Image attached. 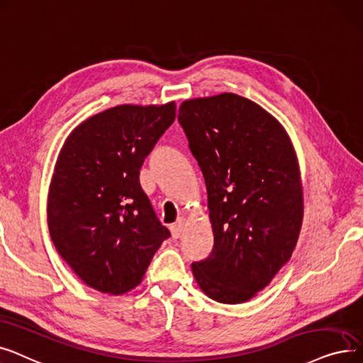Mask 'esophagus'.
Here are the masks:
<instances>
[{
  "instance_id": "34e87169",
  "label": "esophagus",
  "mask_w": 363,
  "mask_h": 363,
  "mask_svg": "<svg viewBox=\"0 0 363 363\" xmlns=\"http://www.w3.org/2000/svg\"><path fill=\"white\" fill-rule=\"evenodd\" d=\"M171 229V236H172V239H179L180 236H182V233H183V230H184V220H179L177 223H174L172 224V226L169 228Z\"/></svg>"
}]
</instances>
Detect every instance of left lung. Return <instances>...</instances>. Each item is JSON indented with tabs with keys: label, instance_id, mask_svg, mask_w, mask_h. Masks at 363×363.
<instances>
[{
	"label": "left lung",
	"instance_id": "8db88e82",
	"mask_svg": "<svg viewBox=\"0 0 363 363\" xmlns=\"http://www.w3.org/2000/svg\"><path fill=\"white\" fill-rule=\"evenodd\" d=\"M179 123L202 171L214 247L192 263L210 298H252L289 260L303 223V187L284 127L233 93L182 103Z\"/></svg>",
	"mask_w": 363,
	"mask_h": 363
}]
</instances>
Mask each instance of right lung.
I'll return each instance as SVG.
<instances>
[{"label":"right lung","mask_w":363,"mask_h":363,"mask_svg":"<svg viewBox=\"0 0 363 363\" xmlns=\"http://www.w3.org/2000/svg\"><path fill=\"white\" fill-rule=\"evenodd\" d=\"M176 119V103L121 105L66 139L48 189L47 221L63 260L89 286L124 294L169 238L140 186V168Z\"/></svg>","instance_id":"obj_1"}]
</instances>
